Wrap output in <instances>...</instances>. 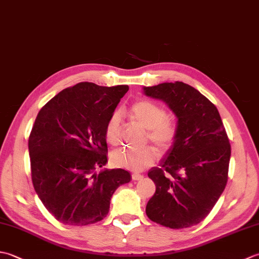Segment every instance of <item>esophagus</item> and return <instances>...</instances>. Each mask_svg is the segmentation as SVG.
Listing matches in <instances>:
<instances>
[{"mask_svg": "<svg viewBox=\"0 0 259 259\" xmlns=\"http://www.w3.org/2000/svg\"><path fill=\"white\" fill-rule=\"evenodd\" d=\"M131 178H133V180H141L142 178H144V176L140 175V174H133V176H131Z\"/></svg>", "mask_w": 259, "mask_h": 259, "instance_id": "34e87169", "label": "esophagus"}]
</instances>
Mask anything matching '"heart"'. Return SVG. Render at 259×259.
Instances as JSON below:
<instances>
[{"instance_id": "obj_1", "label": "heart", "mask_w": 259, "mask_h": 259, "mask_svg": "<svg viewBox=\"0 0 259 259\" xmlns=\"http://www.w3.org/2000/svg\"><path fill=\"white\" fill-rule=\"evenodd\" d=\"M130 117L136 123L147 130V138L161 151H167L174 146L178 129L174 121L167 119L168 112L164 108L149 100H140L130 108ZM120 123V112L115 111L109 118L106 125V139L111 146L119 142ZM111 159L114 166L133 171H141L155 162L157 151L153 147H146L140 150L119 149L112 153Z\"/></svg>"}]
</instances>
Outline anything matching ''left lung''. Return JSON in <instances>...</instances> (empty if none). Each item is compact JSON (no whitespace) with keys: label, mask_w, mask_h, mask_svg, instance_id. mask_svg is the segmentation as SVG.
<instances>
[{"label":"left lung","mask_w":259,"mask_h":259,"mask_svg":"<svg viewBox=\"0 0 259 259\" xmlns=\"http://www.w3.org/2000/svg\"><path fill=\"white\" fill-rule=\"evenodd\" d=\"M146 96L167 104L178 135L158 167L148 172L156 192L146 207L150 221L172 229L199 224L226 187L230 145L217 108L184 82L144 87Z\"/></svg>","instance_id":"obj_1"}]
</instances>
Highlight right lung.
<instances>
[{
  "mask_svg": "<svg viewBox=\"0 0 259 259\" xmlns=\"http://www.w3.org/2000/svg\"><path fill=\"white\" fill-rule=\"evenodd\" d=\"M128 85L80 82L53 97L37 113L29 138L32 183L49 212L65 225L102 221L119 186L131 180L108 162L106 125Z\"/></svg>",
  "mask_w": 259,
  "mask_h": 259,
  "instance_id": "1",
  "label": "right lung"
}]
</instances>
